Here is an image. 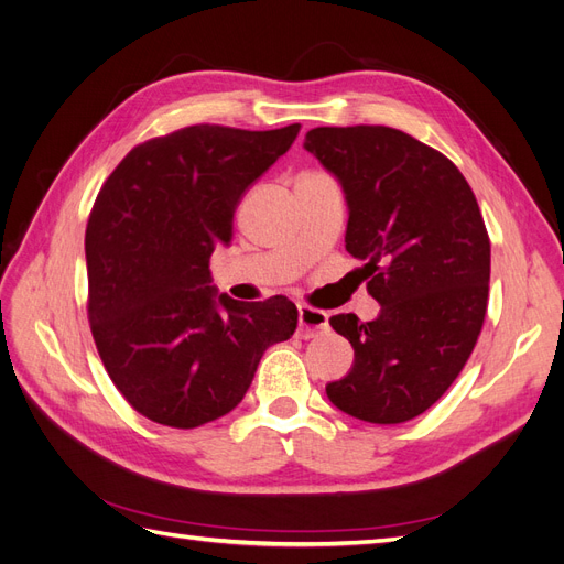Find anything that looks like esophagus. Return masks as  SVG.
I'll list each match as a JSON object with an SVG mask.
<instances>
[{"mask_svg": "<svg viewBox=\"0 0 564 564\" xmlns=\"http://www.w3.org/2000/svg\"><path fill=\"white\" fill-rule=\"evenodd\" d=\"M329 315L324 311L311 308V305H299V336L301 338H315L327 332Z\"/></svg>", "mask_w": 564, "mask_h": 564, "instance_id": "1", "label": "esophagus"}]
</instances>
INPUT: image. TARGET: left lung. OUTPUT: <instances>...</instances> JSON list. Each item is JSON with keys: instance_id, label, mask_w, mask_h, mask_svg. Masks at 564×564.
<instances>
[{"instance_id": "left-lung-1", "label": "left lung", "mask_w": 564, "mask_h": 564, "mask_svg": "<svg viewBox=\"0 0 564 564\" xmlns=\"http://www.w3.org/2000/svg\"><path fill=\"white\" fill-rule=\"evenodd\" d=\"M303 148L340 183L346 249L367 272L377 319L334 315L355 360L327 398L369 423L433 406L468 362L489 294V237L464 174L390 127H317ZM365 278V280H367Z\"/></svg>"}]
</instances>
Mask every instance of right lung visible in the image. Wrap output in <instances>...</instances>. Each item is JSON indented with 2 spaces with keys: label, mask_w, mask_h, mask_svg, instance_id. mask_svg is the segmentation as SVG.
<instances>
[{
  "label": "right lung",
  "mask_w": 564,
  "mask_h": 564,
  "mask_svg": "<svg viewBox=\"0 0 564 564\" xmlns=\"http://www.w3.org/2000/svg\"><path fill=\"white\" fill-rule=\"evenodd\" d=\"M299 129L185 127L135 145L100 187L84 237L91 334L145 419L197 429L232 412L265 348L294 334L292 301L218 294L209 259L230 245L237 204Z\"/></svg>",
  "instance_id": "add662e5"
}]
</instances>
